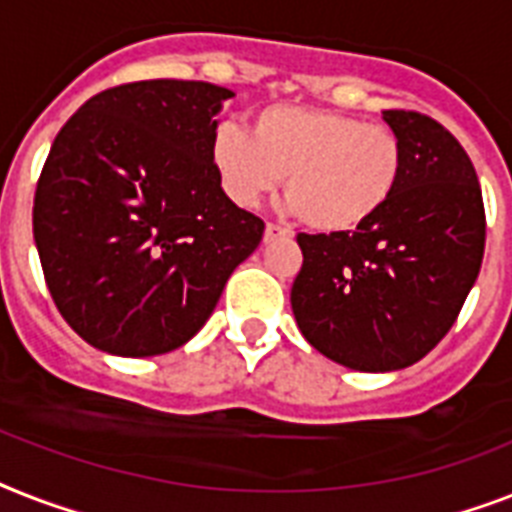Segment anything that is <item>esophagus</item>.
Returning <instances> with one entry per match:
<instances>
[{
    "label": "esophagus",
    "mask_w": 512,
    "mask_h": 512,
    "mask_svg": "<svg viewBox=\"0 0 512 512\" xmlns=\"http://www.w3.org/2000/svg\"><path fill=\"white\" fill-rule=\"evenodd\" d=\"M286 236H292L289 228L278 226V223H268L265 226V242H276V239H286Z\"/></svg>",
    "instance_id": "34e87169"
}]
</instances>
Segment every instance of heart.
Wrapping results in <instances>:
<instances>
[{"instance_id": "heart-1", "label": "heart", "mask_w": 512, "mask_h": 512, "mask_svg": "<svg viewBox=\"0 0 512 512\" xmlns=\"http://www.w3.org/2000/svg\"><path fill=\"white\" fill-rule=\"evenodd\" d=\"M210 157L220 186L239 207H255L286 176L289 207L326 234L355 231L376 218L405 173V149L392 128L302 105L265 107L252 118L249 136L220 126Z\"/></svg>"}]
</instances>
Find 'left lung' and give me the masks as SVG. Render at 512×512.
I'll return each instance as SVG.
<instances>
[{
    "mask_svg": "<svg viewBox=\"0 0 512 512\" xmlns=\"http://www.w3.org/2000/svg\"><path fill=\"white\" fill-rule=\"evenodd\" d=\"M405 173L389 205L342 234H299L292 310L307 342L352 371L418 363L442 342L476 284L486 215L471 157L429 115L384 110Z\"/></svg>",
    "mask_w": 512,
    "mask_h": 512,
    "instance_id": "1",
    "label": "left lung"
}]
</instances>
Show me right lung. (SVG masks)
Wrapping results in <instances>:
<instances>
[{
	"instance_id": "add662e5",
	"label": "right lung",
	"mask_w": 512,
	"mask_h": 512,
	"mask_svg": "<svg viewBox=\"0 0 512 512\" xmlns=\"http://www.w3.org/2000/svg\"><path fill=\"white\" fill-rule=\"evenodd\" d=\"M234 91L136 81L60 128L33 197V242L60 315L110 355L178 350L213 315L265 223L220 189L210 144Z\"/></svg>"
}]
</instances>
